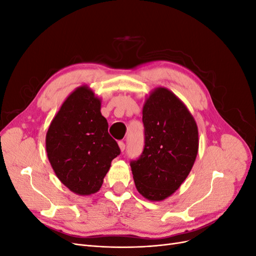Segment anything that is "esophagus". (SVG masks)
<instances>
[{
	"instance_id": "obj_1",
	"label": "esophagus",
	"mask_w": 256,
	"mask_h": 256,
	"mask_svg": "<svg viewBox=\"0 0 256 256\" xmlns=\"http://www.w3.org/2000/svg\"><path fill=\"white\" fill-rule=\"evenodd\" d=\"M118 146H120V150L122 152L125 150V143H124L122 141H120V142H118Z\"/></svg>"
}]
</instances>
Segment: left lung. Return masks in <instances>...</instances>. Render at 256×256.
Listing matches in <instances>:
<instances>
[{
	"mask_svg": "<svg viewBox=\"0 0 256 256\" xmlns=\"http://www.w3.org/2000/svg\"><path fill=\"white\" fill-rule=\"evenodd\" d=\"M145 146L131 161L136 190L146 200L171 196L188 177L198 152L196 122L173 92L156 88L143 106Z\"/></svg>",
	"mask_w": 256,
	"mask_h": 256,
	"instance_id": "1",
	"label": "left lung"
}]
</instances>
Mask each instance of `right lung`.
<instances>
[{
	"label": "right lung",
	"instance_id": "right-lung-1",
	"mask_svg": "<svg viewBox=\"0 0 256 256\" xmlns=\"http://www.w3.org/2000/svg\"><path fill=\"white\" fill-rule=\"evenodd\" d=\"M102 99L88 85L76 88L54 116L46 134V150L60 182L78 196L102 188L120 147L108 132Z\"/></svg>",
	"mask_w": 256,
	"mask_h": 256
}]
</instances>
